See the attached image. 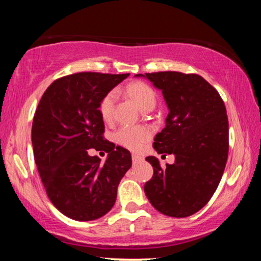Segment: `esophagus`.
<instances>
[{"label":"esophagus","instance_id":"esophagus-1","mask_svg":"<svg viewBox=\"0 0 261 261\" xmlns=\"http://www.w3.org/2000/svg\"><path fill=\"white\" fill-rule=\"evenodd\" d=\"M140 160H143V158L139 156V155H137V154H132V161H134L135 163L140 161Z\"/></svg>","mask_w":261,"mask_h":261}]
</instances>
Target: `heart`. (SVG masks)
<instances>
[{"label": "heart", "instance_id": "obj_1", "mask_svg": "<svg viewBox=\"0 0 261 261\" xmlns=\"http://www.w3.org/2000/svg\"><path fill=\"white\" fill-rule=\"evenodd\" d=\"M124 93L134 101L141 112H149L156 105V92L151 85L144 82H135L126 85ZM115 99H116V93L114 91H110L107 94H105L100 101L99 112L105 122H110L113 120ZM149 138H151V130L144 125L123 126L115 134V140L117 144L135 152L140 151Z\"/></svg>", "mask_w": 261, "mask_h": 261}]
</instances>
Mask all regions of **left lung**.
Listing matches in <instances>:
<instances>
[{"instance_id": "8db88e82", "label": "left lung", "mask_w": 261, "mask_h": 261, "mask_svg": "<svg viewBox=\"0 0 261 261\" xmlns=\"http://www.w3.org/2000/svg\"><path fill=\"white\" fill-rule=\"evenodd\" d=\"M145 74L162 90L169 108L166 127L155 136L153 147L159 154L175 155V163L166 168H161L156 158H146L154 173L145 184V193L160 213L187 218L210 201L226 168V106L219 92L197 73Z\"/></svg>"}]
</instances>
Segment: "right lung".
Masks as SVG:
<instances>
[{"mask_svg": "<svg viewBox=\"0 0 261 261\" xmlns=\"http://www.w3.org/2000/svg\"><path fill=\"white\" fill-rule=\"evenodd\" d=\"M129 76L77 72L48 86L32 124L34 160L47 196L70 219L92 221L112 210L120 180L132 165L127 149L103 137L99 105L105 94ZM109 153L101 163L88 149Z\"/></svg>", "mask_w": 261, "mask_h": 261, "instance_id": "right-lung-1", "label": "right lung"}]
</instances>
